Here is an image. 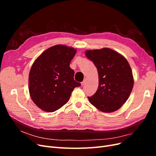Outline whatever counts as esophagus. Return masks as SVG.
<instances>
[{
    "label": "esophagus",
    "mask_w": 156,
    "mask_h": 156,
    "mask_svg": "<svg viewBox=\"0 0 156 156\" xmlns=\"http://www.w3.org/2000/svg\"><path fill=\"white\" fill-rule=\"evenodd\" d=\"M85 82H86V79H84V81L83 82H81V85L83 86L84 84H85Z\"/></svg>",
    "instance_id": "34e87169"
}]
</instances>
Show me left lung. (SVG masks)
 <instances>
[{"mask_svg":"<svg viewBox=\"0 0 156 156\" xmlns=\"http://www.w3.org/2000/svg\"><path fill=\"white\" fill-rule=\"evenodd\" d=\"M87 57L98 69L99 86L88 97L90 103L103 112L116 111L129 98L133 87V77L124 56L109 48L86 51Z\"/></svg>","mask_w":156,"mask_h":156,"instance_id":"1","label":"left lung"}]
</instances>
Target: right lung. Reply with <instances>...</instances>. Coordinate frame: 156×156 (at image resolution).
<instances>
[{
    "label": "right lung",
    "instance_id": "add662e5",
    "mask_svg": "<svg viewBox=\"0 0 156 156\" xmlns=\"http://www.w3.org/2000/svg\"><path fill=\"white\" fill-rule=\"evenodd\" d=\"M76 49L56 45L43 52L33 63L29 77L32 100L41 110L54 112L66 103L81 83L75 81L69 67Z\"/></svg>",
    "mask_w": 156,
    "mask_h": 156
}]
</instances>
